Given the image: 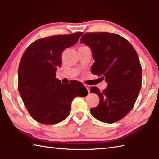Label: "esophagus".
I'll use <instances>...</instances> for the list:
<instances>
[{"instance_id": "obj_1", "label": "esophagus", "mask_w": 159, "mask_h": 159, "mask_svg": "<svg viewBox=\"0 0 159 159\" xmlns=\"http://www.w3.org/2000/svg\"><path fill=\"white\" fill-rule=\"evenodd\" d=\"M85 85V87H86V88H87V91H88V92L89 93V89H90V86L89 85H86V84H85V85Z\"/></svg>"}]
</instances>
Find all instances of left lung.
I'll list each match as a JSON object with an SVG mask.
<instances>
[{"mask_svg":"<svg viewBox=\"0 0 159 159\" xmlns=\"http://www.w3.org/2000/svg\"><path fill=\"white\" fill-rule=\"evenodd\" d=\"M80 43L92 51L95 62L91 72L107 83L102 92L96 87L90 88L91 93L100 97L99 104L90 112L102 122H116L133 109L140 92L142 68L139 57L131 43L116 33H86Z\"/></svg>","mask_w":159,"mask_h":159,"instance_id":"8db88e82","label":"left lung"}]
</instances>
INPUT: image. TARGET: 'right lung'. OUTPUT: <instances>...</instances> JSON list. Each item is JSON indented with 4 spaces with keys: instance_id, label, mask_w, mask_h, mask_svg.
<instances>
[{
    "instance_id": "obj_1",
    "label": "right lung",
    "mask_w": 159,
    "mask_h": 159,
    "mask_svg": "<svg viewBox=\"0 0 159 159\" xmlns=\"http://www.w3.org/2000/svg\"><path fill=\"white\" fill-rule=\"evenodd\" d=\"M83 32L37 39L25 50L18 67V91L26 109L38 122L55 124L69 116L74 98L85 97L80 82L65 85L56 79L64 50L76 44Z\"/></svg>"
}]
</instances>
